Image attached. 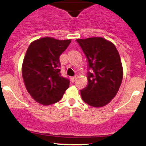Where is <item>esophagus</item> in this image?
I'll return each instance as SVG.
<instances>
[{
	"label": "esophagus",
	"mask_w": 146,
	"mask_h": 146,
	"mask_svg": "<svg viewBox=\"0 0 146 146\" xmlns=\"http://www.w3.org/2000/svg\"><path fill=\"white\" fill-rule=\"evenodd\" d=\"M77 77H76V76H74V77H71V81H72V82H74L76 80H77Z\"/></svg>",
	"instance_id": "esophagus-1"
}]
</instances>
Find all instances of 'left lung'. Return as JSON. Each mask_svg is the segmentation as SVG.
<instances>
[{
  "label": "left lung",
  "mask_w": 146,
  "mask_h": 146,
  "mask_svg": "<svg viewBox=\"0 0 146 146\" xmlns=\"http://www.w3.org/2000/svg\"><path fill=\"white\" fill-rule=\"evenodd\" d=\"M88 60V85L80 90L84 102L95 108L108 104L118 93L123 68L116 47L102 37L77 39Z\"/></svg>",
  "instance_id": "left-lung-1"
}]
</instances>
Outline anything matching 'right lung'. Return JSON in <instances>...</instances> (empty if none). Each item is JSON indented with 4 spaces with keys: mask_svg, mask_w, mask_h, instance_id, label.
Masks as SVG:
<instances>
[{
    "mask_svg": "<svg viewBox=\"0 0 146 146\" xmlns=\"http://www.w3.org/2000/svg\"><path fill=\"white\" fill-rule=\"evenodd\" d=\"M70 43V39L45 37L28 47L22 74L27 91L37 102L43 105L55 104L69 88V80L60 74L59 57Z\"/></svg>",
    "mask_w": 146,
    "mask_h": 146,
    "instance_id": "1",
    "label": "right lung"
}]
</instances>
